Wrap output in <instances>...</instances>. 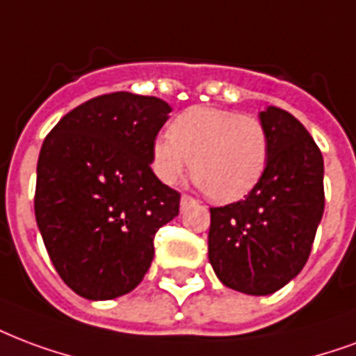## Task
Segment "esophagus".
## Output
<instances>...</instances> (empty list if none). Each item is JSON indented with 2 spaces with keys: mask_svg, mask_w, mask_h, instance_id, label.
<instances>
[{
  "mask_svg": "<svg viewBox=\"0 0 356 356\" xmlns=\"http://www.w3.org/2000/svg\"><path fill=\"white\" fill-rule=\"evenodd\" d=\"M191 202H194V198H192V196H188V194H183V196H181V205L191 204Z\"/></svg>",
  "mask_w": 356,
  "mask_h": 356,
  "instance_id": "1",
  "label": "esophagus"
}]
</instances>
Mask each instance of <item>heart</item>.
Listing matches in <instances>:
<instances>
[{
  "label": "heart",
  "instance_id": "obj_1",
  "mask_svg": "<svg viewBox=\"0 0 356 356\" xmlns=\"http://www.w3.org/2000/svg\"><path fill=\"white\" fill-rule=\"evenodd\" d=\"M270 156V138L252 115L191 107L170 126V136L154 139L151 165L165 185L183 177L186 168L215 202H234L257 186Z\"/></svg>",
  "mask_w": 356,
  "mask_h": 356
}]
</instances>
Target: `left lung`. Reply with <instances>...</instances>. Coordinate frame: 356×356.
I'll use <instances>...</instances> for the list:
<instances>
[{"instance_id": "8db88e82", "label": "left lung", "mask_w": 356, "mask_h": 356, "mask_svg": "<svg viewBox=\"0 0 356 356\" xmlns=\"http://www.w3.org/2000/svg\"><path fill=\"white\" fill-rule=\"evenodd\" d=\"M270 138L262 179L243 200L211 207L209 262L234 291L266 296L302 272L325 211V164L298 118L268 107Z\"/></svg>"}]
</instances>
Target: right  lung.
Returning <instances> with one entry per match:
<instances>
[{"label":"right lung","mask_w":356,"mask_h":356,"mask_svg":"<svg viewBox=\"0 0 356 356\" xmlns=\"http://www.w3.org/2000/svg\"><path fill=\"white\" fill-rule=\"evenodd\" d=\"M170 111L160 97L113 92L75 107L44 138L35 218L58 275L83 298L134 291L151 268L154 234L179 215L181 194L151 170Z\"/></svg>","instance_id":"right-lung-1"}]
</instances>
